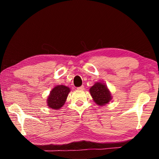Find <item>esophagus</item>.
Returning a JSON list of instances; mask_svg holds the SVG:
<instances>
[{"label": "esophagus", "instance_id": "esophagus-1", "mask_svg": "<svg viewBox=\"0 0 159 159\" xmlns=\"http://www.w3.org/2000/svg\"><path fill=\"white\" fill-rule=\"evenodd\" d=\"M84 86L83 85H81L80 86V87H79V88H77V89L78 90H84Z\"/></svg>", "mask_w": 159, "mask_h": 159}]
</instances>
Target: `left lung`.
Masks as SVG:
<instances>
[{"instance_id": "8db88e82", "label": "left lung", "mask_w": 159, "mask_h": 159, "mask_svg": "<svg viewBox=\"0 0 159 159\" xmlns=\"http://www.w3.org/2000/svg\"><path fill=\"white\" fill-rule=\"evenodd\" d=\"M90 93L93 101L99 106H105L112 99L111 92L103 82H96L90 88Z\"/></svg>"}]
</instances>
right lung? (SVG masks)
I'll return each instance as SVG.
<instances>
[{
    "instance_id": "1",
    "label": "right lung",
    "mask_w": 159,
    "mask_h": 159,
    "mask_svg": "<svg viewBox=\"0 0 159 159\" xmlns=\"http://www.w3.org/2000/svg\"><path fill=\"white\" fill-rule=\"evenodd\" d=\"M70 88L64 85H56L50 91L47 99V105L52 109L58 110L64 106L70 93Z\"/></svg>"
}]
</instances>
